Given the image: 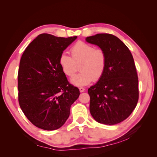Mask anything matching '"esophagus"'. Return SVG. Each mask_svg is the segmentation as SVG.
<instances>
[{
	"mask_svg": "<svg viewBox=\"0 0 157 157\" xmlns=\"http://www.w3.org/2000/svg\"><path fill=\"white\" fill-rule=\"evenodd\" d=\"M79 90H80V92H84L85 88H84L83 87H80L79 88Z\"/></svg>",
	"mask_w": 157,
	"mask_h": 157,
	"instance_id": "obj_1",
	"label": "esophagus"
}]
</instances>
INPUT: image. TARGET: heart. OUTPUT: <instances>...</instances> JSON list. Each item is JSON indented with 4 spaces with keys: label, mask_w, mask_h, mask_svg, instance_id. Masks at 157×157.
<instances>
[{
    "label": "heart",
    "mask_w": 157,
    "mask_h": 157,
    "mask_svg": "<svg viewBox=\"0 0 157 157\" xmlns=\"http://www.w3.org/2000/svg\"><path fill=\"white\" fill-rule=\"evenodd\" d=\"M71 57L62 53L59 58V64L67 77H72L77 71L80 72L71 79L75 86H81L97 81L104 74L107 63L105 50L82 41L77 42L70 49Z\"/></svg>",
    "instance_id": "b5f03b06"
}]
</instances>
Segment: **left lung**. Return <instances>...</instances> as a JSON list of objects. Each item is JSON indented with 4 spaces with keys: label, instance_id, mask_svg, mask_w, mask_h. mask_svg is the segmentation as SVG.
<instances>
[{
    "label": "left lung",
    "instance_id": "obj_1",
    "mask_svg": "<svg viewBox=\"0 0 157 157\" xmlns=\"http://www.w3.org/2000/svg\"><path fill=\"white\" fill-rule=\"evenodd\" d=\"M86 40L105 50L107 56L105 73L88 90L90 113L101 124H118L131 115L138 101V77L134 58L115 35L101 33Z\"/></svg>",
    "mask_w": 157,
    "mask_h": 157
}]
</instances>
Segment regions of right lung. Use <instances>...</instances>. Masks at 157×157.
<instances>
[{
    "label": "right lung",
    "instance_id": "obj_1",
    "mask_svg": "<svg viewBox=\"0 0 157 157\" xmlns=\"http://www.w3.org/2000/svg\"><path fill=\"white\" fill-rule=\"evenodd\" d=\"M77 37L43 33L22 54L17 76L19 104L27 119L42 130L62 126L69 117L71 105L80 95L78 88L69 82L59 64L60 55Z\"/></svg>",
    "mask_w": 157,
    "mask_h": 157
}]
</instances>
